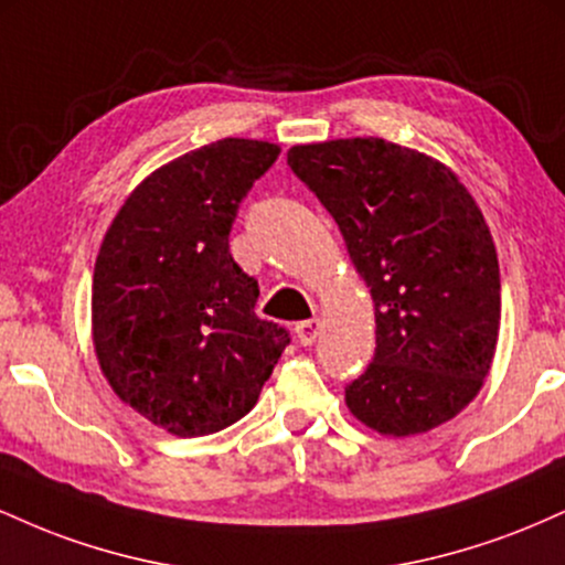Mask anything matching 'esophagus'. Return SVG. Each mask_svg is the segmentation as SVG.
Returning <instances> with one entry per match:
<instances>
[{
	"label": "esophagus",
	"instance_id": "obj_1",
	"mask_svg": "<svg viewBox=\"0 0 565 565\" xmlns=\"http://www.w3.org/2000/svg\"><path fill=\"white\" fill-rule=\"evenodd\" d=\"M321 334V321L319 319H308V321H300L295 327V337H297V342H300L302 348H308V345H313L316 342V337Z\"/></svg>",
	"mask_w": 565,
	"mask_h": 565
}]
</instances>
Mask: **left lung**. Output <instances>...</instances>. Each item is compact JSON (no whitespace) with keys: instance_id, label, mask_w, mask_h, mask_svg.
<instances>
[{"instance_id":"left-lung-1","label":"left lung","mask_w":565,"mask_h":565,"mask_svg":"<svg viewBox=\"0 0 565 565\" xmlns=\"http://www.w3.org/2000/svg\"><path fill=\"white\" fill-rule=\"evenodd\" d=\"M291 172L340 225L374 300L377 348L345 387L382 436L449 423L494 361L502 297L489 225L449 167L382 138L289 148Z\"/></svg>"}]
</instances>
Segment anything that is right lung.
<instances>
[{
	"label": "right lung",
	"instance_id": "right-lung-1",
	"mask_svg": "<svg viewBox=\"0 0 565 565\" xmlns=\"http://www.w3.org/2000/svg\"><path fill=\"white\" fill-rule=\"evenodd\" d=\"M274 142L225 138L159 167L106 231L93 276V342L114 393L180 438L244 417L289 345L257 319L260 287L233 260L231 225Z\"/></svg>",
	"mask_w": 565,
	"mask_h": 565
}]
</instances>
